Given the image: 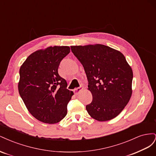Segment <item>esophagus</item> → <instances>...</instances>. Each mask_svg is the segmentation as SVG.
I'll return each mask as SVG.
<instances>
[{"instance_id":"34e87169","label":"esophagus","mask_w":156,"mask_h":156,"mask_svg":"<svg viewBox=\"0 0 156 156\" xmlns=\"http://www.w3.org/2000/svg\"><path fill=\"white\" fill-rule=\"evenodd\" d=\"M83 90V87H80L75 88L73 90V92H74V94H75V95H78V94H79V92H81V91H82Z\"/></svg>"}]
</instances>
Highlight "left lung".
<instances>
[{"mask_svg": "<svg viewBox=\"0 0 156 156\" xmlns=\"http://www.w3.org/2000/svg\"><path fill=\"white\" fill-rule=\"evenodd\" d=\"M84 67L92 101L86 106L92 118L103 122L119 115L132 94L133 71L120 51L101 44L71 46Z\"/></svg>", "mask_w": 156, "mask_h": 156, "instance_id": "1", "label": "left lung"}]
</instances>
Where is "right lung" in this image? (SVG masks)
<instances>
[{
  "label": "right lung",
  "instance_id": "right-lung-1",
  "mask_svg": "<svg viewBox=\"0 0 156 156\" xmlns=\"http://www.w3.org/2000/svg\"><path fill=\"white\" fill-rule=\"evenodd\" d=\"M70 52L68 46L49 47L28 56L20 69L18 90L28 111L44 123H58L67 115L73 95L58 69Z\"/></svg>",
  "mask_w": 156,
  "mask_h": 156
}]
</instances>
